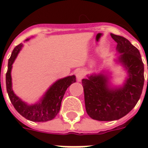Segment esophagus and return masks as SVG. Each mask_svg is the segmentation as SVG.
<instances>
[{"label": "esophagus", "mask_w": 148, "mask_h": 148, "mask_svg": "<svg viewBox=\"0 0 148 148\" xmlns=\"http://www.w3.org/2000/svg\"><path fill=\"white\" fill-rule=\"evenodd\" d=\"M76 77H77V80L78 81H81V79L83 78L84 77V72L83 71L80 70V71H78L76 73Z\"/></svg>", "instance_id": "obj_1"}]
</instances>
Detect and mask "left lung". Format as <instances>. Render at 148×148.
<instances>
[{"label":"left lung","mask_w":148,"mask_h":148,"mask_svg":"<svg viewBox=\"0 0 148 148\" xmlns=\"http://www.w3.org/2000/svg\"><path fill=\"white\" fill-rule=\"evenodd\" d=\"M110 35L117 43V50L121 53L119 61L128 72L124 85L110 89L108 77L103 74L91 75L81 82L86 111L92 119L101 121H115L127 114L140 99L145 83L144 63L138 48L121 36Z\"/></svg>","instance_id":"1"}]
</instances>
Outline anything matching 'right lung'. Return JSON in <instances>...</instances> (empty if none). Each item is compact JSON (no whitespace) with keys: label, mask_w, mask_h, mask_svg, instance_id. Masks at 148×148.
<instances>
[{"label":"right lung","mask_w":148,"mask_h":148,"mask_svg":"<svg viewBox=\"0 0 148 148\" xmlns=\"http://www.w3.org/2000/svg\"><path fill=\"white\" fill-rule=\"evenodd\" d=\"M22 46L21 44L16 46L8 60V68L6 74V87L9 98L16 110L26 119L35 122L51 121L59 113L65 91L71 84L76 82V77L73 75L60 79L51 86L40 103L34 105H27L14 95L11 88L10 71L12 64Z\"/></svg>","instance_id":"obj_1"}]
</instances>
